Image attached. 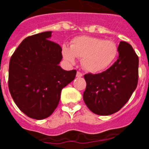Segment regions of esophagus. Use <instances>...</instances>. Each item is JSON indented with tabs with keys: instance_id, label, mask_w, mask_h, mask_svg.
I'll list each match as a JSON object with an SVG mask.
<instances>
[{
	"instance_id": "34e87169",
	"label": "esophagus",
	"mask_w": 149,
	"mask_h": 149,
	"mask_svg": "<svg viewBox=\"0 0 149 149\" xmlns=\"http://www.w3.org/2000/svg\"><path fill=\"white\" fill-rule=\"evenodd\" d=\"M76 77H83V74L80 72H77V74H76Z\"/></svg>"
}]
</instances>
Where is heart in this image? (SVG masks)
Returning <instances> with one entry per match:
<instances>
[{"label":"heart","mask_w":149,"mask_h":149,"mask_svg":"<svg viewBox=\"0 0 149 149\" xmlns=\"http://www.w3.org/2000/svg\"><path fill=\"white\" fill-rule=\"evenodd\" d=\"M62 54L71 64L75 63V57L81 58L83 67L86 71L98 72L113 63L117 54V47L110 40L82 36L72 39L70 48L63 45Z\"/></svg>","instance_id":"heart-1"}]
</instances>
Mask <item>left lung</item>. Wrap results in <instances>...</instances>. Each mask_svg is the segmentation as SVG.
<instances>
[{
	"instance_id": "8db88e82",
	"label": "left lung",
	"mask_w": 149,
	"mask_h": 149,
	"mask_svg": "<svg viewBox=\"0 0 149 149\" xmlns=\"http://www.w3.org/2000/svg\"><path fill=\"white\" fill-rule=\"evenodd\" d=\"M119 58L108 69L84 75V102L91 111L108 116L119 111L131 98L138 83L139 58L132 46L120 42Z\"/></svg>"
}]
</instances>
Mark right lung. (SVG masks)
<instances>
[{
	"label": "right lung",
	"instance_id": "right-lung-1",
	"mask_svg": "<svg viewBox=\"0 0 149 149\" xmlns=\"http://www.w3.org/2000/svg\"><path fill=\"white\" fill-rule=\"evenodd\" d=\"M51 31L30 36L12 55L8 85L13 101L30 118L45 119L58 105L63 88L75 77L77 71L59 65L62 48L49 40Z\"/></svg>",
	"mask_w": 149,
	"mask_h": 149
}]
</instances>
